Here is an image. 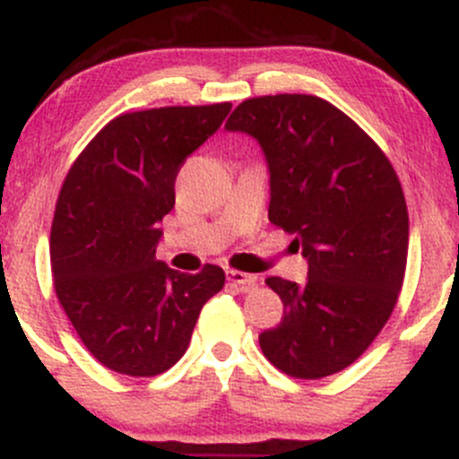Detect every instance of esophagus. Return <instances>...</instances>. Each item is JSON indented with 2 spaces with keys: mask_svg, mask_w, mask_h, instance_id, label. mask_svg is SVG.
Listing matches in <instances>:
<instances>
[{
  "mask_svg": "<svg viewBox=\"0 0 459 459\" xmlns=\"http://www.w3.org/2000/svg\"><path fill=\"white\" fill-rule=\"evenodd\" d=\"M228 280L231 284H236L240 290H254L258 289V278L251 273H243V271H228Z\"/></svg>",
  "mask_w": 459,
  "mask_h": 459,
  "instance_id": "34e87169",
  "label": "esophagus"
}]
</instances>
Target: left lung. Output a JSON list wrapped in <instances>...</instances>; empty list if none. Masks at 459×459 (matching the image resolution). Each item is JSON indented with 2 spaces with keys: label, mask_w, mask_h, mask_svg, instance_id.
Returning <instances> with one entry per match:
<instances>
[{
  "label": "left lung",
  "mask_w": 459,
  "mask_h": 459,
  "mask_svg": "<svg viewBox=\"0 0 459 459\" xmlns=\"http://www.w3.org/2000/svg\"><path fill=\"white\" fill-rule=\"evenodd\" d=\"M225 129L260 144L269 221L295 234L308 263L302 284L267 278L284 317L260 348L290 377H330L366 352L396 307L409 247L401 181L366 133L317 96L249 98Z\"/></svg>",
  "instance_id": "obj_1"
}]
</instances>
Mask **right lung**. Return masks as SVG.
Listing matches in <instances>:
<instances>
[{
    "label": "right lung",
    "instance_id": "add662e5",
    "mask_svg": "<svg viewBox=\"0 0 459 459\" xmlns=\"http://www.w3.org/2000/svg\"><path fill=\"white\" fill-rule=\"evenodd\" d=\"M230 102L117 116L63 181L50 260L58 302L87 350L113 372L155 377L188 350L221 267L181 273L155 258L186 157L219 131Z\"/></svg>",
    "mask_w": 459,
    "mask_h": 459
}]
</instances>
